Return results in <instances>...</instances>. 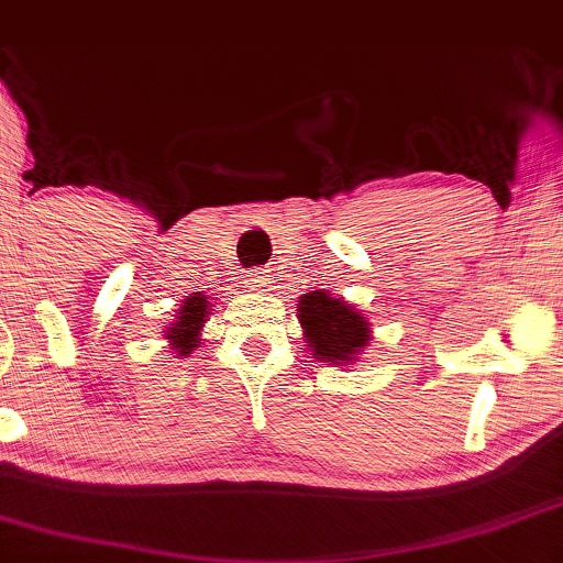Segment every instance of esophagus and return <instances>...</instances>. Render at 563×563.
I'll return each mask as SVG.
<instances>
[{"label": "esophagus", "mask_w": 563, "mask_h": 563, "mask_svg": "<svg viewBox=\"0 0 563 563\" xmlns=\"http://www.w3.org/2000/svg\"><path fill=\"white\" fill-rule=\"evenodd\" d=\"M249 288L256 290V294H262V290L269 288V283H273V275L267 273V269H251L249 273Z\"/></svg>", "instance_id": "1"}]
</instances>
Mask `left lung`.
<instances>
[{"label": "left lung", "instance_id": "obj_1", "mask_svg": "<svg viewBox=\"0 0 563 563\" xmlns=\"http://www.w3.org/2000/svg\"><path fill=\"white\" fill-rule=\"evenodd\" d=\"M303 344L314 360L328 365H349L371 341V322L363 312L335 299L331 290H309L299 301Z\"/></svg>", "mask_w": 563, "mask_h": 563}]
</instances>
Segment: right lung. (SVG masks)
<instances>
[{
	"label": "right lung",
	"instance_id": "right-lung-1",
	"mask_svg": "<svg viewBox=\"0 0 563 563\" xmlns=\"http://www.w3.org/2000/svg\"><path fill=\"white\" fill-rule=\"evenodd\" d=\"M209 296L192 294L183 301L177 309V320L172 322L169 331H164V339H169V349L179 354V357H190L192 349L200 344V328H203L206 318H209Z\"/></svg>",
	"mask_w": 563,
	"mask_h": 563
}]
</instances>
